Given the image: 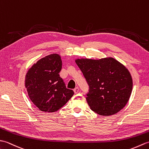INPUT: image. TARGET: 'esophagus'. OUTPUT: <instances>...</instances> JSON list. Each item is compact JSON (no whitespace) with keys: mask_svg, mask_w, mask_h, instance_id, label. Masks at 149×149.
Returning <instances> with one entry per match:
<instances>
[{"mask_svg":"<svg viewBox=\"0 0 149 149\" xmlns=\"http://www.w3.org/2000/svg\"><path fill=\"white\" fill-rule=\"evenodd\" d=\"M79 89L78 87H76V88H74V91L75 93H77L79 92Z\"/></svg>","mask_w":149,"mask_h":149,"instance_id":"esophagus-1","label":"esophagus"}]
</instances>
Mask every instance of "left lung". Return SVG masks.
<instances>
[{
    "label": "left lung",
    "instance_id": "1",
    "mask_svg": "<svg viewBox=\"0 0 149 149\" xmlns=\"http://www.w3.org/2000/svg\"><path fill=\"white\" fill-rule=\"evenodd\" d=\"M75 63L89 86L86 99L91 110L109 116L125 107L132 92V80L124 66L112 58L78 59Z\"/></svg>",
    "mask_w": 149,
    "mask_h": 149
}]
</instances>
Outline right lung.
Returning a JSON list of instances; mask_svg holds the SVG:
<instances>
[{
  "instance_id": "1",
  "label": "right lung",
  "mask_w": 149,
  "mask_h": 149,
  "mask_svg": "<svg viewBox=\"0 0 149 149\" xmlns=\"http://www.w3.org/2000/svg\"><path fill=\"white\" fill-rule=\"evenodd\" d=\"M62 61L57 54L43 58L33 65L26 75L25 85L31 100L40 111L55 112L74 95L66 88L59 73Z\"/></svg>"
}]
</instances>
